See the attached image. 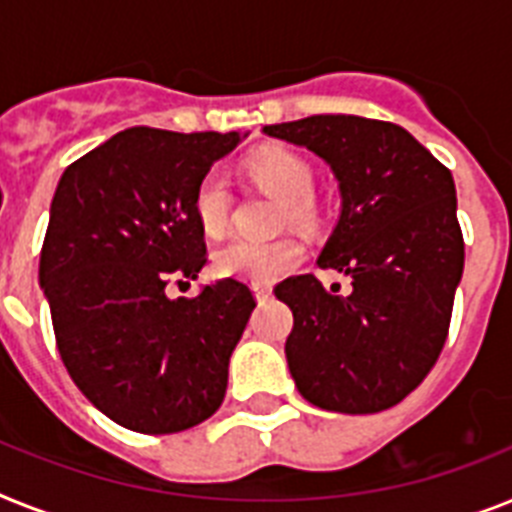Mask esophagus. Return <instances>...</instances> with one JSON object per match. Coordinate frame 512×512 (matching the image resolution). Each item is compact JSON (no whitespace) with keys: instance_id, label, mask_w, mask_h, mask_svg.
Returning <instances> with one entry per match:
<instances>
[{"instance_id":"esophagus-1","label":"esophagus","mask_w":512,"mask_h":512,"mask_svg":"<svg viewBox=\"0 0 512 512\" xmlns=\"http://www.w3.org/2000/svg\"><path fill=\"white\" fill-rule=\"evenodd\" d=\"M253 293H256L259 303L269 301L272 298V285H253Z\"/></svg>"}]
</instances>
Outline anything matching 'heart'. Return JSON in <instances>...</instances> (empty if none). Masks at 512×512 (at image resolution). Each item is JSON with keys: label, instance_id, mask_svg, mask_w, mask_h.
Masks as SVG:
<instances>
[{"label": "heart", "instance_id": "1", "mask_svg": "<svg viewBox=\"0 0 512 512\" xmlns=\"http://www.w3.org/2000/svg\"><path fill=\"white\" fill-rule=\"evenodd\" d=\"M243 172L266 196L280 198L277 227H295L303 232H316L324 222V201L314 190L316 170L306 154L287 146H269L259 154L248 156ZM232 193L225 177L209 172L198 180L193 190V217L198 227L219 238L230 225ZM303 246L293 235L256 240L232 238L214 253V269L222 277L269 285L282 274L298 269L303 261Z\"/></svg>", "mask_w": 512, "mask_h": 512}]
</instances>
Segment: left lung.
Returning <instances> with one entry per match:
<instances>
[{
	"label": "left lung",
	"instance_id": "obj_1",
	"mask_svg": "<svg viewBox=\"0 0 512 512\" xmlns=\"http://www.w3.org/2000/svg\"><path fill=\"white\" fill-rule=\"evenodd\" d=\"M266 135L306 146L335 170L342 214L316 274L287 277L274 295L293 308L287 366L308 403L379 413L434 369L453 319L466 243L453 175L408 130L356 114H314Z\"/></svg>",
	"mask_w": 512,
	"mask_h": 512
}]
</instances>
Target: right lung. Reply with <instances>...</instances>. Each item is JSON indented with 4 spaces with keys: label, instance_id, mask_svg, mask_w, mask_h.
<instances>
[{
    "label": "right lung",
    "instance_id": "right-lung-1",
    "mask_svg": "<svg viewBox=\"0 0 512 512\" xmlns=\"http://www.w3.org/2000/svg\"><path fill=\"white\" fill-rule=\"evenodd\" d=\"M240 138L128 128L59 177L38 280L67 374L125 429L185 432L225 400L251 287L230 277L172 301L167 285L206 264L193 190Z\"/></svg>",
    "mask_w": 512,
    "mask_h": 512
}]
</instances>
